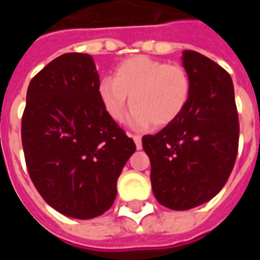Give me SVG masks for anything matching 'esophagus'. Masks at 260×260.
<instances>
[{
	"instance_id": "1",
	"label": "esophagus",
	"mask_w": 260,
	"mask_h": 260,
	"mask_svg": "<svg viewBox=\"0 0 260 260\" xmlns=\"http://www.w3.org/2000/svg\"><path fill=\"white\" fill-rule=\"evenodd\" d=\"M132 136V139H134V142H135L136 145V149L138 150H141L142 149V138L139 135H131Z\"/></svg>"
}]
</instances>
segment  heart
<instances>
[{
  "label": "heart",
  "mask_w": 260,
  "mask_h": 260,
  "mask_svg": "<svg viewBox=\"0 0 260 260\" xmlns=\"http://www.w3.org/2000/svg\"><path fill=\"white\" fill-rule=\"evenodd\" d=\"M191 76L182 65L136 55L122 61L113 78L97 86L103 108L115 122H122L131 106L134 128H163L185 111L191 99Z\"/></svg>",
  "instance_id": "b5f03b06"
}]
</instances>
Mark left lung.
<instances>
[{
  "label": "left lung",
  "mask_w": 260,
  "mask_h": 260,
  "mask_svg": "<svg viewBox=\"0 0 260 260\" xmlns=\"http://www.w3.org/2000/svg\"><path fill=\"white\" fill-rule=\"evenodd\" d=\"M191 76L185 111L142 146L150 158L153 193L173 210L201 206L221 191L234 167L240 124L231 76L214 61L185 50Z\"/></svg>",
  "instance_id": "left-lung-1"
}]
</instances>
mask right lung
<instances>
[{"instance_id": "add662e5", "label": "right lung", "mask_w": 260, "mask_h": 260, "mask_svg": "<svg viewBox=\"0 0 260 260\" xmlns=\"http://www.w3.org/2000/svg\"><path fill=\"white\" fill-rule=\"evenodd\" d=\"M89 54L53 59L30 80L22 117L26 166L39 193L57 212L87 220L113 206L117 180L134 141L103 108Z\"/></svg>"}]
</instances>
